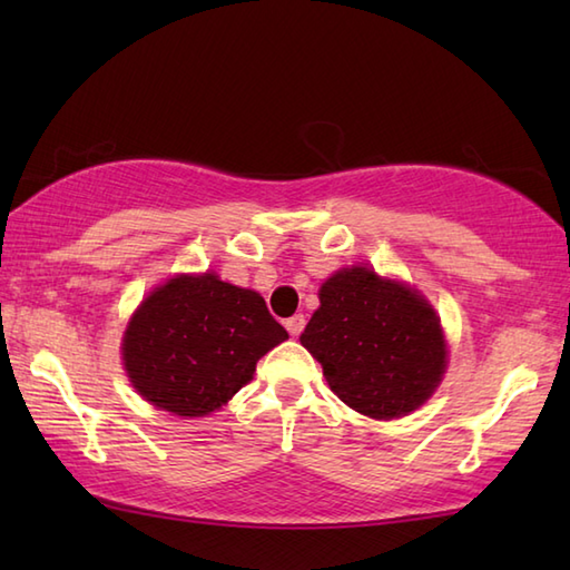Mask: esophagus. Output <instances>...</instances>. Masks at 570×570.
Instances as JSON below:
<instances>
[{
  "instance_id": "34e87169",
  "label": "esophagus",
  "mask_w": 570,
  "mask_h": 570,
  "mask_svg": "<svg viewBox=\"0 0 570 570\" xmlns=\"http://www.w3.org/2000/svg\"><path fill=\"white\" fill-rule=\"evenodd\" d=\"M284 325H286V331L292 333V335H301V333H304V328H306V318L298 313V316H292Z\"/></svg>"
}]
</instances>
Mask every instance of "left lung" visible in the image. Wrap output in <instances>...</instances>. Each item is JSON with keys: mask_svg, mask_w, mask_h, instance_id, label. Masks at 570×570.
I'll return each instance as SVG.
<instances>
[{"mask_svg": "<svg viewBox=\"0 0 570 570\" xmlns=\"http://www.w3.org/2000/svg\"><path fill=\"white\" fill-rule=\"evenodd\" d=\"M318 298L301 345L321 362L341 402L386 421L411 414L435 392L448 347L439 316L416 288L350 266L321 286Z\"/></svg>", "mask_w": 570, "mask_h": 570, "instance_id": "left-lung-1", "label": "left lung"}]
</instances>
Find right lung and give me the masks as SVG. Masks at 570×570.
<instances>
[{"mask_svg":"<svg viewBox=\"0 0 570 570\" xmlns=\"http://www.w3.org/2000/svg\"><path fill=\"white\" fill-rule=\"evenodd\" d=\"M264 298L213 272L178 274L141 301L122 337L135 390L176 416H208L245 386L259 357L284 343Z\"/></svg>","mask_w":570,"mask_h":570,"instance_id":"add662e5","label":"right lung"}]
</instances>
